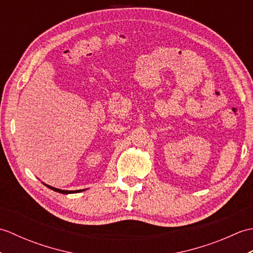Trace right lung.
<instances>
[{
	"mask_svg": "<svg viewBox=\"0 0 253 253\" xmlns=\"http://www.w3.org/2000/svg\"><path fill=\"white\" fill-rule=\"evenodd\" d=\"M43 185H45L47 188H50V189H52V190H54V191H56V192H60V193H64V195H68V193H76V192H80V191H84V189H83V190H62V189H57V188H54V187H52V186H50V185H46V184H44L43 182Z\"/></svg>",
	"mask_w": 253,
	"mask_h": 253,
	"instance_id": "1",
	"label": "right lung"
}]
</instances>
